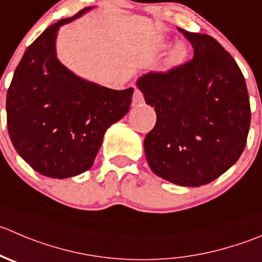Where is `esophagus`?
<instances>
[{"label": "esophagus", "mask_w": 262, "mask_h": 262, "mask_svg": "<svg viewBox=\"0 0 262 262\" xmlns=\"http://www.w3.org/2000/svg\"><path fill=\"white\" fill-rule=\"evenodd\" d=\"M143 102H144V98H143V95L141 93V91H138V90L134 91L132 105H133V106H141Z\"/></svg>", "instance_id": "34e87169"}]
</instances>
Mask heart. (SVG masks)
Masks as SVG:
<instances>
[{
  "label": "heart",
  "mask_w": 262,
  "mask_h": 262,
  "mask_svg": "<svg viewBox=\"0 0 262 262\" xmlns=\"http://www.w3.org/2000/svg\"><path fill=\"white\" fill-rule=\"evenodd\" d=\"M169 47H170V43H166V42L161 43V45L159 46V51L160 52H164V51H166ZM187 53L188 51L184 43L182 42L177 43V45L170 50L169 56H167L166 58V68L172 69V68L179 67L180 63L184 62L185 57H187Z\"/></svg>",
  "instance_id": "heart-1"
}]
</instances>
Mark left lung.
I'll return each mask as SVG.
<instances>
[{"instance_id": "left-lung-1", "label": "left lung", "mask_w": 262, "mask_h": 262, "mask_svg": "<svg viewBox=\"0 0 262 262\" xmlns=\"http://www.w3.org/2000/svg\"><path fill=\"white\" fill-rule=\"evenodd\" d=\"M178 29L192 43V60L137 80L157 116L144 138V154L157 177L200 187L224 174L242 155L250 98L239 67L215 38Z\"/></svg>"}]
</instances>
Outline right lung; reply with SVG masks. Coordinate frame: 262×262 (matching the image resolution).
I'll use <instances>...</instances> for the list:
<instances>
[{
	"label": "right lung",
	"mask_w": 262,
	"mask_h": 262,
	"mask_svg": "<svg viewBox=\"0 0 262 262\" xmlns=\"http://www.w3.org/2000/svg\"><path fill=\"white\" fill-rule=\"evenodd\" d=\"M92 9L48 27L27 48L7 91L12 144L45 177L65 179L87 171L106 130L130 107L133 88L115 91L83 79L56 55L60 27Z\"/></svg>",
	"instance_id": "right-lung-1"
}]
</instances>
